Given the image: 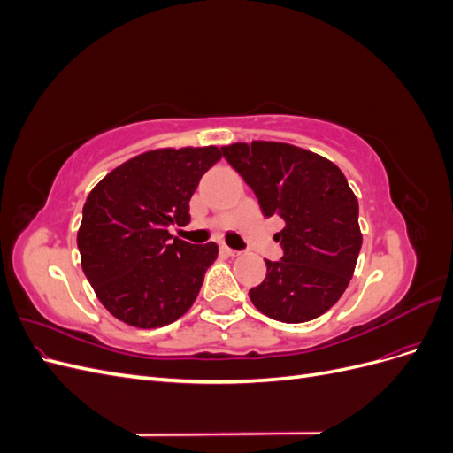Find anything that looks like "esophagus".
Masks as SVG:
<instances>
[{
    "label": "esophagus",
    "instance_id": "34e87169",
    "mask_svg": "<svg viewBox=\"0 0 453 453\" xmlns=\"http://www.w3.org/2000/svg\"><path fill=\"white\" fill-rule=\"evenodd\" d=\"M221 251H223L225 255H228V257H238V255H240V251H236V250H230L228 245H221Z\"/></svg>",
    "mask_w": 453,
    "mask_h": 453
}]
</instances>
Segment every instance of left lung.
Returning <instances> with one entry per match:
<instances>
[{
  "mask_svg": "<svg viewBox=\"0 0 453 453\" xmlns=\"http://www.w3.org/2000/svg\"><path fill=\"white\" fill-rule=\"evenodd\" d=\"M258 198L265 217L280 215L283 257L266 260L265 281L250 291L258 311L304 323L331 310L351 281L361 251L359 202L336 164L281 142L223 147Z\"/></svg>",
  "mask_w": 453,
  "mask_h": 453,
  "instance_id": "8db88e82",
  "label": "left lung"
}]
</instances>
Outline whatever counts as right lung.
I'll return each mask as SVG.
<instances>
[{"instance_id":"right-lung-1","label":"right lung","mask_w":453,"mask_h":453,"mask_svg":"<svg viewBox=\"0 0 453 453\" xmlns=\"http://www.w3.org/2000/svg\"><path fill=\"white\" fill-rule=\"evenodd\" d=\"M223 149H153L109 172L87 196L77 232L81 266L119 321L157 328L188 311L217 243L193 245L168 226L190 221L188 202Z\"/></svg>"}]
</instances>
